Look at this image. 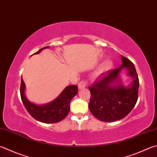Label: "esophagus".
Listing matches in <instances>:
<instances>
[{
	"label": "esophagus",
	"instance_id": "obj_1",
	"mask_svg": "<svg viewBox=\"0 0 157 157\" xmlns=\"http://www.w3.org/2000/svg\"><path fill=\"white\" fill-rule=\"evenodd\" d=\"M88 85V81L87 80H82L78 84V87L79 89H82V88H84L86 87Z\"/></svg>",
	"mask_w": 157,
	"mask_h": 157
}]
</instances>
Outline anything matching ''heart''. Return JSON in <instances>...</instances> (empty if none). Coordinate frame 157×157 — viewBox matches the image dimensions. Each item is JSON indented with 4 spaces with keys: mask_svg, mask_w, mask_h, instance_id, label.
Returning <instances> with one entry per match:
<instances>
[{
    "mask_svg": "<svg viewBox=\"0 0 157 157\" xmlns=\"http://www.w3.org/2000/svg\"><path fill=\"white\" fill-rule=\"evenodd\" d=\"M112 62L110 60H106V62H104L103 64H101V66L99 67L98 70L96 71V72L95 73V77H99L101 75H102L104 73L106 72L108 70H109L111 67H112Z\"/></svg>",
    "mask_w": 157,
    "mask_h": 157,
    "instance_id": "heart-1",
    "label": "heart"
}]
</instances>
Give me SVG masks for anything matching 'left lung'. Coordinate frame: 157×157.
Listing matches in <instances>:
<instances>
[{
    "label": "left lung",
    "mask_w": 157,
    "mask_h": 157,
    "mask_svg": "<svg viewBox=\"0 0 157 157\" xmlns=\"http://www.w3.org/2000/svg\"><path fill=\"white\" fill-rule=\"evenodd\" d=\"M121 59L120 67L107 71L88 87L90 92L88 108L93 115L102 121L112 122L124 118L137 101L139 80L135 65L126 57L121 56ZM124 67L128 69V75L133 78L130 86H110Z\"/></svg>",
    "instance_id": "obj_1"
}]
</instances>
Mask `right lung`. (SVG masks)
I'll return each instance as SVG.
<instances>
[{
	"label": "right lung",
	"mask_w": 157,
	"mask_h": 157,
	"mask_svg": "<svg viewBox=\"0 0 157 157\" xmlns=\"http://www.w3.org/2000/svg\"><path fill=\"white\" fill-rule=\"evenodd\" d=\"M47 47L42 48L33 54H38L42 49H46ZM25 87V83L21 77L20 92H21L22 104L32 117L39 121L46 124L57 123L66 117L70 110L71 100L74 96L77 95L78 90V87L77 85L68 86L52 102L42 106H37L31 103L25 98L24 95Z\"/></svg>",
	"instance_id": "add662e5"
}]
</instances>
